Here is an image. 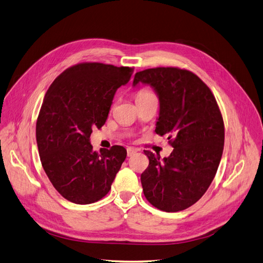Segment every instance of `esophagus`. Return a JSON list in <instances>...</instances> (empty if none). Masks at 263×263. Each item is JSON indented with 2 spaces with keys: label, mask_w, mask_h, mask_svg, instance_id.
<instances>
[{
  "label": "esophagus",
  "mask_w": 263,
  "mask_h": 263,
  "mask_svg": "<svg viewBox=\"0 0 263 263\" xmlns=\"http://www.w3.org/2000/svg\"><path fill=\"white\" fill-rule=\"evenodd\" d=\"M137 153V149L135 148H132V147H129L128 149H126V155H128V157H131L133 156V155Z\"/></svg>",
  "instance_id": "obj_1"
}]
</instances>
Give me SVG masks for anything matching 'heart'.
Returning <instances> with one entry per match:
<instances>
[{
    "label": "heart",
    "instance_id": "heart-1",
    "mask_svg": "<svg viewBox=\"0 0 263 263\" xmlns=\"http://www.w3.org/2000/svg\"><path fill=\"white\" fill-rule=\"evenodd\" d=\"M148 93H151V92H149V91H147V90H141V91L137 94V96H135V99H139V97L144 96V95H146V94H148Z\"/></svg>",
    "mask_w": 263,
    "mask_h": 263
}]
</instances>
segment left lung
I'll list each match as a JSON object with an SVG mask.
<instances>
[{"mask_svg": "<svg viewBox=\"0 0 263 263\" xmlns=\"http://www.w3.org/2000/svg\"><path fill=\"white\" fill-rule=\"evenodd\" d=\"M149 84L159 97L157 134L167 135L173 152L149 159L141 174L144 195L166 212L186 209L198 201L215 178L224 145V123L209 87L192 71L157 67L137 72L133 85Z\"/></svg>", "mask_w": 263, "mask_h": 263, "instance_id": "8db88e82", "label": "left lung"}]
</instances>
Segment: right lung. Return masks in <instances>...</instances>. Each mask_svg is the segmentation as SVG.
<instances>
[{
  "label": "right lung",
  "instance_id": "1",
  "mask_svg": "<svg viewBox=\"0 0 263 263\" xmlns=\"http://www.w3.org/2000/svg\"><path fill=\"white\" fill-rule=\"evenodd\" d=\"M133 68L81 63L68 68L48 87L36 120L42 167L61 195L78 205L102 199L126 157L123 146L94 152L92 129L105 124L116 91Z\"/></svg>",
  "mask_w": 263,
  "mask_h": 263
}]
</instances>
